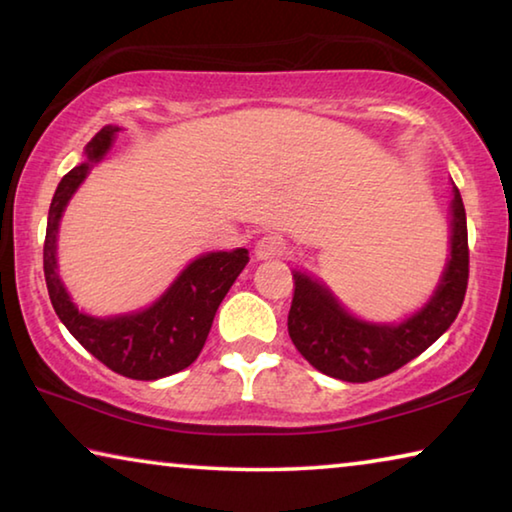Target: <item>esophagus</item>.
<instances>
[{"label": "esophagus", "mask_w": 512, "mask_h": 512, "mask_svg": "<svg viewBox=\"0 0 512 512\" xmlns=\"http://www.w3.org/2000/svg\"><path fill=\"white\" fill-rule=\"evenodd\" d=\"M284 253H287V241L277 235H264L255 244L257 259H273V257H282Z\"/></svg>", "instance_id": "obj_1"}]
</instances>
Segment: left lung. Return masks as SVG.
<instances>
[{"instance_id":"obj_1","label":"left lung","mask_w":512,"mask_h":512,"mask_svg":"<svg viewBox=\"0 0 512 512\" xmlns=\"http://www.w3.org/2000/svg\"><path fill=\"white\" fill-rule=\"evenodd\" d=\"M470 248L461 192L454 187L449 262L427 305L400 325H379L354 318L325 284L293 271L289 336L298 352L325 375L363 384L386 377L418 357L443 336L463 307Z\"/></svg>"}]
</instances>
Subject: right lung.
<instances>
[{
	"mask_svg": "<svg viewBox=\"0 0 512 512\" xmlns=\"http://www.w3.org/2000/svg\"><path fill=\"white\" fill-rule=\"evenodd\" d=\"M117 131V126L101 128L85 146V162L65 173L58 183L49 207L42 262H45L51 305L69 334L117 375L153 381L185 370L196 361L210 334L216 309L250 257L246 248H237L232 253L201 255L149 309L135 311V314L94 318L76 309L58 277V223L69 198L88 176L92 164L103 160V155L110 151Z\"/></svg>",
	"mask_w": 512,
	"mask_h": 512,
	"instance_id": "1",
	"label": "right lung"
}]
</instances>
